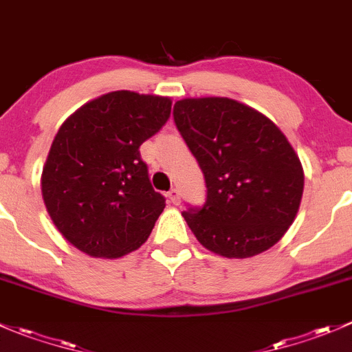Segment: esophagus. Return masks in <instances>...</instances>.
I'll list each match as a JSON object with an SVG mask.
<instances>
[{
    "label": "esophagus",
    "mask_w": 352,
    "mask_h": 352,
    "mask_svg": "<svg viewBox=\"0 0 352 352\" xmlns=\"http://www.w3.org/2000/svg\"><path fill=\"white\" fill-rule=\"evenodd\" d=\"M168 199H170V202H173V204H180L179 189H175V187H173V189H170L168 190Z\"/></svg>",
    "instance_id": "esophagus-1"
}]
</instances>
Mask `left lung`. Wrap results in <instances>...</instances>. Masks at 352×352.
<instances>
[{
	"label": "left lung",
	"instance_id": "left-lung-1",
	"mask_svg": "<svg viewBox=\"0 0 352 352\" xmlns=\"http://www.w3.org/2000/svg\"><path fill=\"white\" fill-rule=\"evenodd\" d=\"M173 120L204 173L206 202L182 212L208 250L228 258L276 245L294 221L303 168L279 127L232 98H186Z\"/></svg>",
	"mask_w": 352,
	"mask_h": 352
}]
</instances>
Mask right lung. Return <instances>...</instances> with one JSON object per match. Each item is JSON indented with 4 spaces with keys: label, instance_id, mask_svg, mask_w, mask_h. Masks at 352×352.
Wrapping results in <instances>:
<instances>
[{
    "label": "right lung",
    "instance_id": "add662e5",
    "mask_svg": "<svg viewBox=\"0 0 352 352\" xmlns=\"http://www.w3.org/2000/svg\"><path fill=\"white\" fill-rule=\"evenodd\" d=\"M170 110V98L120 90L85 104L59 127L42 197L56 228L81 252L116 258L146 242L165 197L151 186L140 146Z\"/></svg>",
    "mask_w": 352,
    "mask_h": 352
}]
</instances>
